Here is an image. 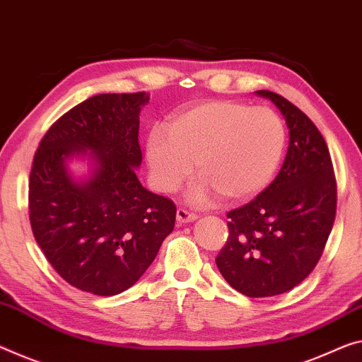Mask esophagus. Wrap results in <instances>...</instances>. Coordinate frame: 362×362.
Instances as JSON below:
<instances>
[{"instance_id": "34e87169", "label": "esophagus", "mask_w": 362, "mask_h": 362, "mask_svg": "<svg viewBox=\"0 0 362 362\" xmlns=\"http://www.w3.org/2000/svg\"><path fill=\"white\" fill-rule=\"evenodd\" d=\"M197 220V215L192 214V212H187L186 209H177L176 210V221L180 225H185V223H191V221Z\"/></svg>"}]
</instances>
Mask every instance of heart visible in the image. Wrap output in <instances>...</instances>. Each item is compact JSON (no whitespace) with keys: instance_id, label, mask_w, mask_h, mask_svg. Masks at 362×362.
Here are the masks:
<instances>
[{"instance_id":"b5f03b06","label":"heart","mask_w":362,"mask_h":362,"mask_svg":"<svg viewBox=\"0 0 362 362\" xmlns=\"http://www.w3.org/2000/svg\"><path fill=\"white\" fill-rule=\"evenodd\" d=\"M286 127L276 111L233 100H212L171 116L147 137L146 157L160 191L175 192L197 165L187 200L202 207L223 196L243 202L274 180L285 153Z\"/></svg>"}]
</instances>
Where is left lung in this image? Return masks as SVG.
<instances>
[{
	"instance_id": "left-lung-1",
	"label": "left lung",
	"mask_w": 362,
	"mask_h": 362,
	"mask_svg": "<svg viewBox=\"0 0 362 362\" xmlns=\"http://www.w3.org/2000/svg\"><path fill=\"white\" fill-rule=\"evenodd\" d=\"M290 144L274 182L226 216L228 241L215 262L236 291L275 296L298 286L319 262L337 214V182L324 137L301 110L270 90Z\"/></svg>"
}]
</instances>
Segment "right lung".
<instances>
[{"label": "right lung", "mask_w": 362, "mask_h": 362, "mask_svg": "<svg viewBox=\"0 0 362 362\" xmlns=\"http://www.w3.org/2000/svg\"><path fill=\"white\" fill-rule=\"evenodd\" d=\"M148 93H100L49 127L33 157V236L77 290L115 296L141 278L173 231L176 207L136 175L142 163L139 115ZM87 161L88 175L69 166Z\"/></svg>", "instance_id": "1"}]
</instances>
